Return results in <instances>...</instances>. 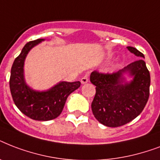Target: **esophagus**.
<instances>
[{
    "label": "esophagus",
    "mask_w": 160,
    "mask_h": 160,
    "mask_svg": "<svg viewBox=\"0 0 160 160\" xmlns=\"http://www.w3.org/2000/svg\"><path fill=\"white\" fill-rule=\"evenodd\" d=\"M80 82L82 85H85L86 83L89 82V79H88L87 76H84V77L81 78V80H80Z\"/></svg>",
    "instance_id": "esophagus-1"
}]
</instances>
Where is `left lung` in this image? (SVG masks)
Here are the masks:
<instances>
[{"instance_id": "8db88e82", "label": "left lung", "mask_w": 160, "mask_h": 160, "mask_svg": "<svg viewBox=\"0 0 160 160\" xmlns=\"http://www.w3.org/2000/svg\"><path fill=\"white\" fill-rule=\"evenodd\" d=\"M131 53L141 58L113 74L93 71L90 81L96 93L91 109L98 121L108 127H119L132 121L146 105L149 96L150 75L144 55L128 46ZM132 78L128 82L125 75Z\"/></svg>"}]
</instances>
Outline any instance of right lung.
Masks as SVG:
<instances>
[{"mask_svg": "<svg viewBox=\"0 0 160 160\" xmlns=\"http://www.w3.org/2000/svg\"><path fill=\"white\" fill-rule=\"evenodd\" d=\"M44 41L45 39H37L25 45L14 60L10 77V89L15 105L25 115L39 121L57 118L68 96L80 86V81H60L49 90L39 91L26 84L24 75L25 60L29 51Z\"/></svg>", "mask_w": 160, "mask_h": 160, "instance_id": "add662e5", "label": "right lung"}]
</instances>
